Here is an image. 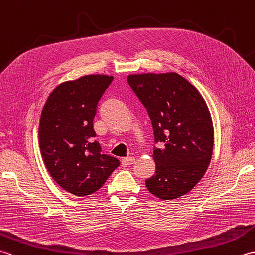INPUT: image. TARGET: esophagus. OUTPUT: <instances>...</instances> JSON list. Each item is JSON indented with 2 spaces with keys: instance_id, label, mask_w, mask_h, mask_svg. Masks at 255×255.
I'll list each match as a JSON object with an SVG mask.
<instances>
[{
  "instance_id": "obj_1",
  "label": "esophagus",
  "mask_w": 255,
  "mask_h": 255,
  "mask_svg": "<svg viewBox=\"0 0 255 255\" xmlns=\"http://www.w3.org/2000/svg\"><path fill=\"white\" fill-rule=\"evenodd\" d=\"M134 161H136V159L130 158V156H129V158H125V159L122 160V166L123 167L130 166V165H132L134 163Z\"/></svg>"
}]
</instances>
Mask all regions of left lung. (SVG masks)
Wrapping results in <instances>:
<instances>
[{
  "mask_svg": "<svg viewBox=\"0 0 255 255\" xmlns=\"http://www.w3.org/2000/svg\"><path fill=\"white\" fill-rule=\"evenodd\" d=\"M128 83L141 101L152 123L155 173L145 186L163 200L187 194L210 163L214 126L203 96L175 72L128 75Z\"/></svg>",
  "mask_w": 255,
  "mask_h": 255,
  "instance_id": "left-lung-1",
  "label": "left lung"
}]
</instances>
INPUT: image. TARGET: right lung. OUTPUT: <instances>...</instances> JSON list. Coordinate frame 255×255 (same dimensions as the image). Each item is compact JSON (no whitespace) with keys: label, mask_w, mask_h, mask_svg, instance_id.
I'll return each mask as SVG.
<instances>
[{"label":"right lung","mask_w":255,"mask_h":255,"mask_svg":"<svg viewBox=\"0 0 255 255\" xmlns=\"http://www.w3.org/2000/svg\"><path fill=\"white\" fill-rule=\"evenodd\" d=\"M112 81L104 74L67 81L51 92L41 111L38 139L42 160L59 186L75 196L99 191L121 164L103 154L94 140L97 103Z\"/></svg>","instance_id":"right-lung-1"}]
</instances>
